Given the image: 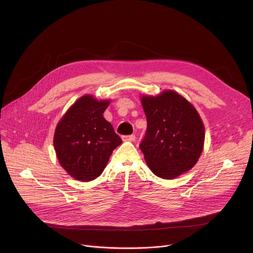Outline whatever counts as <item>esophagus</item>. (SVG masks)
Here are the masks:
<instances>
[{"instance_id": "1", "label": "esophagus", "mask_w": 253, "mask_h": 253, "mask_svg": "<svg viewBox=\"0 0 253 253\" xmlns=\"http://www.w3.org/2000/svg\"><path fill=\"white\" fill-rule=\"evenodd\" d=\"M122 139L124 140V141H134L135 140V135H124V136H122Z\"/></svg>"}]
</instances>
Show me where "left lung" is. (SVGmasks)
<instances>
[{
  "instance_id": "left-lung-1",
  "label": "left lung",
  "mask_w": 253,
  "mask_h": 253,
  "mask_svg": "<svg viewBox=\"0 0 253 253\" xmlns=\"http://www.w3.org/2000/svg\"><path fill=\"white\" fill-rule=\"evenodd\" d=\"M147 132L139 144L153 173L172 179L189 171L200 157L205 139L202 120L194 106L177 92L142 96Z\"/></svg>"
}]
</instances>
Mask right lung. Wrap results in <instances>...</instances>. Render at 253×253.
Returning <instances> with one entry per match:
<instances>
[{
    "label": "right lung",
    "instance_id": "1",
    "mask_svg": "<svg viewBox=\"0 0 253 253\" xmlns=\"http://www.w3.org/2000/svg\"><path fill=\"white\" fill-rule=\"evenodd\" d=\"M110 100H96L91 95L80 97L56 126L54 149L60 165L82 181L98 177L113 151L122 139L102 114Z\"/></svg>",
    "mask_w": 253,
    "mask_h": 253
}]
</instances>
